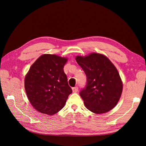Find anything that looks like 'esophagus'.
I'll list each match as a JSON object with an SVG mask.
<instances>
[{
    "mask_svg": "<svg viewBox=\"0 0 146 146\" xmlns=\"http://www.w3.org/2000/svg\"><path fill=\"white\" fill-rule=\"evenodd\" d=\"M78 90V86H76L72 88V91L73 92H77Z\"/></svg>",
    "mask_w": 146,
    "mask_h": 146,
    "instance_id": "1",
    "label": "esophagus"
}]
</instances>
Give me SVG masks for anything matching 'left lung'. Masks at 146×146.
<instances>
[{
    "label": "left lung",
    "instance_id": "left-lung-1",
    "mask_svg": "<svg viewBox=\"0 0 146 146\" xmlns=\"http://www.w3.org/2000/svg\"><path fill=\"white\" fill-rule=\"evenodd\" d=\"M76 60L87 78L85 88L80 92L86 108L96 114L113 109L121 98L123 88L115 66L107 56L98 53L77 56Z\"/></svg>",
    "mask_w": 146,
    "mask_h": 146
}]
</instances>
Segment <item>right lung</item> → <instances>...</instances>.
Wrapping results in <instances>:
<instances>
[{
    "label": "right lung",
    "mask_w": 146,
    "mask_h": 146,
    "mask_svg": "<svg viewBox=\"0 0 146 146\" xmlns=\"http://www.w3.org/2000/svg\"><path fill=\"white\" fill-rule=\"evenodd\" d=\"M68 58L44 54L31 66L25 77L29 100L39 112L48 115L58 113L72 92L64 72Z\"/></svg>",
    "instance_id": "add662e5"
}]
</instances>
